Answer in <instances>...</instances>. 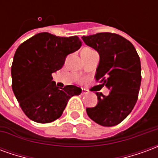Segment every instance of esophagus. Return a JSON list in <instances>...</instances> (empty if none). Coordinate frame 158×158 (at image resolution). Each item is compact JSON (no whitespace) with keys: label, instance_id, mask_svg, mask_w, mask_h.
Listing matches in <instances>:
<instances>
[{"label":"esophagus","instance_id":"esophagus-1","mask_svg":"<svg viewBox=\"0 0 158 158\" xmlns=\"http://www.w3.org/2000/svg\"><path fill=\"white\" fill-rule=\"evenodd\" d=\"M89 91L85 89H82V95H86V94H88Z\"/></svg>","mask_w":158,"mask_h":158}]
</instances>
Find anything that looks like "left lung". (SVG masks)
Wrapping results in <instances>:
<instances>
[{"mask_svg": "<svg viewBox=\"0 0 158 158\" xmlns=\"http://www.w3.org/2000/svg\"><path fill=\"white\" fill-rule=\"evenodd\" d=\"M82 40L99 53L96 80L111 90L106 96L96 93L97 105L86 108V113L100 125L115 126L131 113L138 100L141 83L139 56L131 42L114 33H98L83 36Z\"/></svg>", "mask_w": 158, "mask_h": 158, "instance_id": "obj_1", "label": "left lung"}]
</instances>
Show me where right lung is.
<instances>
[{
	"mask_svg": "<svg viewBox=\"0 0 158 158\" xmlns=\"http://www.w3.org/2000/svg\"><path fill=\"white\" fill-rule=\"evenodd\" d=\"M82 42L78 36L59 37L43 32L19 45L13 57L12 87L29 119L40 123L62 116L69 100L82 91L75 85L56 86L52 73L61 69L66 56L78 51Z\"/></svg>",
	"mask_w": 158,
	"mask_h": 158,
	"instance_id": "obj_1",
	"label": "right lung"
}]
</instances>
